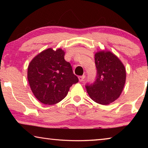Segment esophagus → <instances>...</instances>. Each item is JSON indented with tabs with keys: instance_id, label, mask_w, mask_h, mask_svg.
Segmentation results:
<instances>
[{
	"instance_id": "esophagus-1",
	"label": "esophagus",
	"mask_w": 148,
	"mask_h": 148,
	"mask_svg": "<svg viewBox=\"0 0 148 148\" xmlns=\"http://www.w3.org/2000/svg\"><path fill=\"white\" fill-rule=\"evenodd\" d=\"M85 78V76L84 75H83V76H80L78 77V79H79V81L81 82H83L84 79Z\"/></svg>"
}]
</instances>
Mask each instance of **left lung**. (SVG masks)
I'll return each instance as SVG.
<instances>
[{
	"label": "left lung",
	"mask_w": 148,
	"mask_h": 148,
	"mask_svg": "<svg viewBox=\"0 0 148 148\" xmlns=\"http://www.w3.org/2000/svg\"><path fill=\"white\" fill-rule=\"evenodd\" d=\"M97 77L92 84L86 85L92 101L102 105L114 102L119 97L126 80V71L118 57L110 51L95 55Z\"/></svg>",
	"instance_id": "obj_1"
}]
</instances>
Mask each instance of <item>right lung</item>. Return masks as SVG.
<instances>
[{"label": "right lung", "instance_id": "right-lung-1", "mask_svg": "<svg viewBox=\"0 0 148 148\" xmlns=\"http://www.w3.org/2000/svg\"><path fill=\"white\" fill-rule=\"evenodd\" d=\"M64 51L48 48L30 62L27 78L32 92L42 103L53 105L61 101L70 87L78 82L72 66L64 60Z\"/></svg>", "mask_w": 148, "mask_h": 148}]
</instances>
